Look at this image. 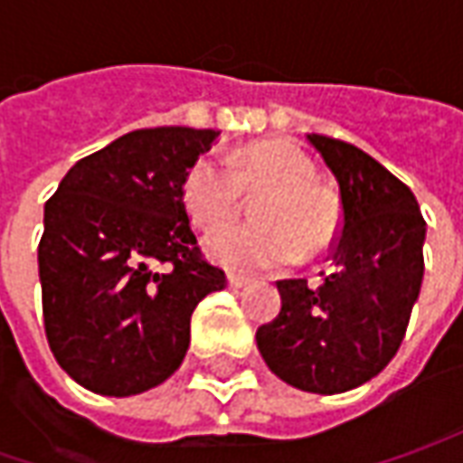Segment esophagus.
Segmentation results:
<instances>
[{"label":"esophagus","instance_id":"esophagus-1","mask_svg":"<svg viewBox=\"0 0 463 463\" xmlns=\"http://www.w3.org/2000/svg\"><path fill=\"white\" fill-rule=\"evenodd\" d=\"M226 280H229V286H232V288H247V286H250V278L234 276V273H229Z\"/></svg>","mask_w":463,"mask_h":463}]
</instances>
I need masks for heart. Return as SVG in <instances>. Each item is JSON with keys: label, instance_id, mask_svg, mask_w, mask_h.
<instances>
[{"label": "heart", "instance_id": "heart-1", "mask_svg": "<svg viewBox=\"0 0 463 463\" xmlns=\"http://www.w3.org/2000/svg\"><path fill=\"white\" fill-rule=\"evenodd\" d=\"M317 183V169L301 149L286 141L252 144L229 162L205 154L187 169L183 203L195 223H216L232 216L241 193H268L258 203V222L213 226L203 250L213 262L240 273L276 270L304 255L322 252L335 240L340 211Z\"/></svg>", "mask_w": 463, "mask_h": 463}]
</instances>
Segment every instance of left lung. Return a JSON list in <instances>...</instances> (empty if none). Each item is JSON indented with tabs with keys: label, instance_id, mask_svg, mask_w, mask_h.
<instances>
[{
	"label": "left lung",
	"instance_id": "1",
	"mask_svg": "<svg viewBox=\"0 0 463 463\" xmlns=\"http://www.w3.org/2000/svg\"><path fill=\"white\" fill-rule=\"evenodd\" d=\"M340 187L343 226L322 283L278 280L280 314L255 335L280 382L343 394L397 355L422 286L425 222L412 190L358 146L307 134Z\"/></svg>",
	"mask_w": 463,
	"mask_h": 463
}]
</instances>
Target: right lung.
<instances>
[{"label":"right lung","mask_w":463,"mask_h":463,"mask_svg":"<svg viewBox=\"0 0 463 463\" xmlns=\"http://www.w3.org/2000/svg\"><path fill=\"white\" fill-rule=\"evenodd\" d=\"M213 128H141L80 159L45 203L38 244L45 337L102 397L149 392L180 368L190 317L223 270L201 258L183 183Z\"/></svg>","instance_id":"obj_1"}]
</instances>
